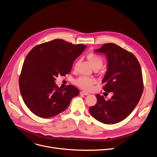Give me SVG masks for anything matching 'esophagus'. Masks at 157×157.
Instances as JSON below:
<instances>
[{
    "instance_id": "esophagus-1",
    "label": "esophagus",
    "mask_w": 157,
    "mask_h": 157,
    "mask_svg": "<svg viewBox=\"0 0 157 157\" xmlns=\"http://www.w3.org/2000/svg\"><path fill=\"white\" fill-rule=\"evenodd\" d=\"M80 94L81 95H88L89 94L86 92H84V91H81L80 92Z\"/></svg>"
}]
</instances>
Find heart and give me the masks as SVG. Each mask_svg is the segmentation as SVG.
I'll return each instance as SVG.
<instances>
[{"label":"heart","instance_id":"b5f03b06","mask_svg":"<svg viewBox=\"0 0 157 157\" xmlns=\"http://www.w3.org/2000/svg\"><path fill=\"white\" fill-rule=\"evenodd\" d=\"M86 59L94 70H98L103 66V58L96 54H88L86 55ZM95 83V81L94 79L85 77H80L76 81V85L85 90H90Z\"/></svg>","mask_w":157,"mask_h":157}]
</instances>
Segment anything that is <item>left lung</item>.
<instances>
[{
  "instance_id": "obj_1",
  "label": "left lung",
  "mask_w": 157,
  "mask_h": 157,
  "mask_svg": "<svg viewBox=\"0 0 157 157\" xmlns=\"http://www.w3.org/2000/svg\"><path fill=\"white\" fill-rule=\"evenodd\" d=\"M95 52L106 56L103 88L113 95L105 100L103 95L97 94V103L90 107L89 112L102 123L113 124L125 119L139 103L144 88L141 67L133 54L115 44H105Z\"/></svg>"
}]
</instances>
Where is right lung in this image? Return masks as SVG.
<instances>
[{
    "label": "right lung",
    "instance_id": "right-lung-1",
    "mask_svg": "<svg viewBox=\"0 0 157 157\" xmlns=\"http://www.w3.org/2000/svg\"><path fill=\"white\" fill-rule=\"evenodd\" d=\"M86 48L56 39L38 45L27 55L19 78V86L25 105L36 115L50 118L63 112L72 99L79 95L76 87L67 85L62 89L56 78L65 76Z\"/></svg>",
    "mask_w": 157,
    "mask_h": 157
}]
</instances>
